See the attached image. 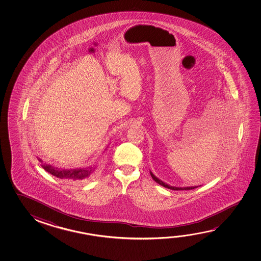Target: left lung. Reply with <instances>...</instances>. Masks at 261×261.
<instances>
[{
	"mask_svg": "<svg viewBox=\"0 0 261 261\" xmlns=\"http://www.w3.org/2000/svg\"><path fill=\"white\" fill-rule=\"evenodd\" d=\"M150 175L152 176V178L158 183V184L161 185L162 187L164 188H169V189H172V190H190V189H194V188H197L199 187H197V186H195V187H184V188H177V187H172L170 185H167V183H165V182H163L162 180L159 179L155 175L152 173V172L150 171Z\"/></svg>",
	"mask_w": 261,
	"mask_h": 261,
	"instance_id": "obj_1",
	"label": "left lung"
}]
</instances>
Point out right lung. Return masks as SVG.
<instances>
[{
    "label": "right lung",
    "instance_id": "add662e5",
    "mask_svg": "<svg viewBox=\"0 0 261 261\" xmlns=\"http://www.w3.org/2000/svg\"><path fill=\"white\" fill-rule=\"evenodd\" d=\"M39 162L43 163L41 158H38ZM42 167L45 171L50 173L51 175H55L61 179H68L72 181H79L89 177L91 174L94 171V167H89L86 168H74V169H62L58 167H55L47 164H42Z\"/></svg>",
    "mask_w": 261,
    "mask_h": 261
}]
</instances>
